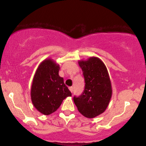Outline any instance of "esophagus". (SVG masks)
<instances>
[{"label": "esophagus", "instance_id": "esophagus-1", "mask_svg": "<svg viewBox=\"0 0 146 146\" xmlns=\"http://www.w3.org/2000/svg\"><path fill=\"white\" fill-rule=\"evenodd\" d=\"M69 90H70L71 92H73V87H70V88H69Z\"/></svg>", "mask_w": 146, "mask_h": 146}]
</instances>
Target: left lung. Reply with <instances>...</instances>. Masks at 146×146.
<instances>
[{
    "instance_id": "obj_1",
    "label": "left lung",
    "mask_w": 146,
    "mask_h": 146,
    "mask_svg": "<svg viewBox=\"0 0 146 146\" xmlns=\"http://www.w3.org/2000/svg\"><path fill=\"white\" fill-rule=\"evenodd\" d=\"M85 86L83 93L73 101L80 114L94 118L102 114L108 107L112 95L111 80L105 64L98 57L79 60Z\"/></svg>"
}]
</instances>
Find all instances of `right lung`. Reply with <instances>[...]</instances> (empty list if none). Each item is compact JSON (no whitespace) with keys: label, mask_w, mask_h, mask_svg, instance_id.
Here are the masks:
<instances>
[{"label":"right lung","mask_w":146,"mask_h":146,"mask_svg":"<svg viewBox=\"0 0 146 146\" xmlns=\"http://www.w3.org/2000/svg\"><path fill=\"white\" fill-rule=\"evenodd\" d=\"M60 66L52 58H46L36 69L31 87V100L37 111L49 115L56 111L71 92L60 77Z\"/></svg>","instance_id":"1"}]
</instances>
